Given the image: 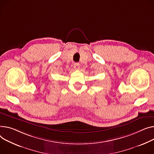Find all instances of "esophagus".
Instances as JSON below:
<instances>
[{
    "label": "esophagus",
    "mask_w": 154,
    "mask_h": 154,
    "mask_svg": "<svg viewBox=\"0 0 154 154\" xmlns=\"http://www.w3.org/2000/svg\"><path fill=\"white\" fill-rule=\"evenodd\" d=\"M74 68L75 69H79V68H80V64H79V63H75L74 64Z\"/></svg>",
    "instance_id": "34e87169"
}]
</instances>
